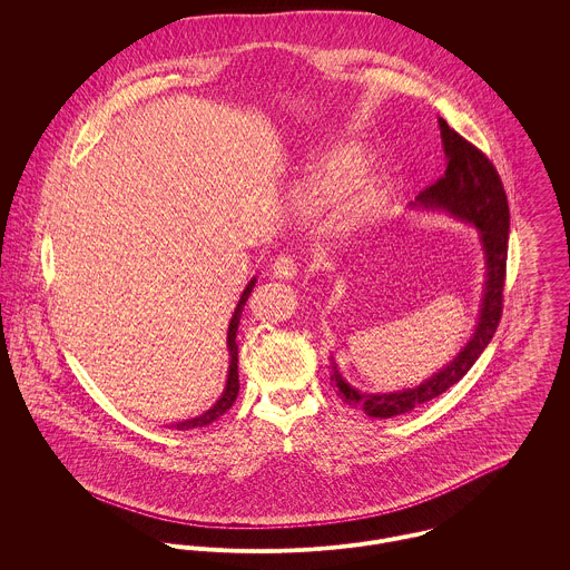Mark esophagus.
<instances>
[{
	"instance_id": "34e87169",
	"label": "esophagus",
	"mask_w": 570,
	"mask_h": 570,
	"mask_svg": "<svg viewBox=\"0 0 570 570\" xmlns=\"http://www.w3.org/2000/svg\"><path fill=\"white\" fill-rule=\"evenodd\" d=\"M272 274H274V278L292 281V278L298 274V263H296L292 256L283 254V256H278V258L274 261V265H272Z\"/></svg>"
}]
</instances>
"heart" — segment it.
Segmentation results:
<instances>
[{"mask_svg": "<svg viewBox=\"0 0 570 570\" xmlns=\"http://www.w3.org/2000/svg\"><path fill=\"white\" fill-rule=\"evenodd\" d=\"M371 151L360 142L335 145L307 166L292 186V202L301 210L323 208L344 190L346 202L337 213V228L348 233L360 228L386 199L391 177L384 170H366Z\"/></svg>", "mask_w": 570, "mask_h": 570, "instance_id": "heart-1", "label": "heart"}]
</instances>
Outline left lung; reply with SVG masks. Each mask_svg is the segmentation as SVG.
<instances>
[{
  "label": "left lung",
  "instance_id": "1",
  "mask_svg": "<svg viewBox=\"0 0 570 570\" xmlns=\"http://www.w3.org/2000/svg\"><path fill=\"white\" fill-rule=\"evenodd\" d=\"M439 129L445 154V173L432 186L421 190L414 202L407 204V208L414 213H443L476 228L485 258L481 309L476 326L461 351H456L450 362H445L439 371L412 389L389 393L360 391L346 382L335 357L331 355V384L335 386L337 397L346 406L357 407L373 419H391L404 414L452 389L488 348L502 316V287L509 242V206L502 181L493 164L474 145L450 129L443 118H439Z\"/></svg>",
  "mask_w": 570,
  "mask_h": 570
}]
</instances>
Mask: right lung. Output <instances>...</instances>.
Wrapping results in <instances>:
<instances>
[{
    "mask_svg": "<svg viewBox=\"0 0 570 570\" xmlns=\"http://www.w3.org/2000/svg\"><path fill=\"white\" fill-rule=\"evenodd\" d=\"M256 285V276H252V281L245 285L244 294L235 307V314L230 318V325H228V337H226V344H228V355H230V364H228V380H226V386H224V393L219 395V400L208 407L206 412L193 416V419H184V421H175L170 423L173 430H190V428H202V425H208L213 421H217L226 410H230L237 395H239V344H237V331H239V323H242V312H244L245 301L249 298L252 289Z\"/></svg>",
    "mask_w": 570,
    "mask_h": 570,
    "instance_id": "right-lung-1",
    "label": "right lung"
}]
</instances>
